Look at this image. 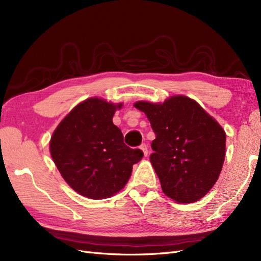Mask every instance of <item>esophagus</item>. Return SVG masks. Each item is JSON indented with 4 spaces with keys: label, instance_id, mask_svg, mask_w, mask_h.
<instances>
[{
    "label": "esophagus",
    "instance_id": "34e87169",
    "mask_svg": "<svg viewBox=\"0 0 261 261\" xmlns=\"http://www.w3.org/2000/svg\"><path fill=\"white\" fill-rule=\"evenodd\" d=\"M140 149H141V151L144 152V155L147 156V154H148V147H147V145L146 144L140 145Z\"/></svg>",
    "mask_w": 261,
    "mask_h": 261
}]
</instances>
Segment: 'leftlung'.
<instances>
[{"instance_id": "obj_1", "label": "left lung", "mask_w": 261, "mask_h": 261, "mask_svg": "<svg viewBox=\"0 0 261 261\" xmlns=\"http://www.w3.org/2000/svg\"><path fill=\"white\" fill-rule=\"evenodd\" d=\"M155 134L150 162L163 193L178 203L199 200L216 184L225 158V132L193 99L136 102Z\"/></svg>"}]
</instances>
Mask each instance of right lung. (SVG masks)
Segmentation results:
<instances>
[{
  "label": "right lung",
  "mask_w": 261,
  "mask_h": 261,
  "mask_svg": "<svg viewBox=\"0 0 261 261\" xmlns=\"http://www.w3.org/2000/svg\"><path fill=\"white\" fill-rule=\"evenodd\" d=\"M123 103L89 98L77 105L54 130L52 159L66 183L90 199L110 198L127 183L144 153L124 144L112 122Z\"/></svg>",
  "instance_id": "add662e5"
}]
</instances>
